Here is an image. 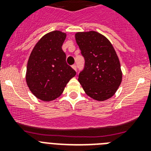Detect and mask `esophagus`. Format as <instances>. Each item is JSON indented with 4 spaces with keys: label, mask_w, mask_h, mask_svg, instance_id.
<instances>
[{
    "label": "esophagus",
    "mask_w": 151,
    "mask_h": 151,
    "mask_svg": "<svg viewBox=\"0 0 151 151\" xmlns=\"http://www.w3.org/2000/svg\"><path fill=\"white\" fill-rule=\"evenodd\" d=\"M72 67H73V69H74L75 70H76H76H77V66H76V64H73V66H72Z\"/></svg>",
    "instance_id": "34e87169"
}]
</instances>
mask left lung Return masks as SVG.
Wrapping results in <instances>:
<instances>
[{"label": "left lung", "mask_w": 151, "mask_h": 151, "mask_svg": "<svg viewBox=\"0 0 151 151\" xmlns=\"http://www.w3.org/2000/svg\"><path fill=\"white\" fill-rule=\"evenodd\" d=\"M76 40L85 59L83 69L77 75L84 91L99 101L111 97L120 85L122 76L113 45L94 31L76 33Z\"/></svg>", "instance_id": "1"}]
</instances>
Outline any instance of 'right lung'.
<instances>
[{"label":"right lung","mask_w":151,"mask_h":151,"mask_svg":"<svg viewBox=\"0 0 151 151\" xmlns=\"http://www.w3.org/2000/svg\"><path fill=\"white\" fill-rule=\"evenodd\" d=\"M66 34L54 31L44 35L35 45L27 64L26 82L38 99L50 101L63 93L76 72L66 63L62 45Z\"/></svg>","instance_id":"1"}]
</instances>
